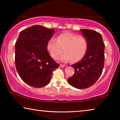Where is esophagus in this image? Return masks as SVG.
Returning <instances> with one entry per match:
<instances>
[{"instance_id":"obj_1","label":"esophagus","mask_w":120,"mask_h":120,"mask_svg":"<svg viewBox=\"0 0 120 120\" xmlns=\"http://www.w3.org/2000/svg\"><path fill=\"white\" fill-rule=\"evenodd\" d=\"M60 67H61V68H64V67L65 65H64V64H60Z\"/></svg>"}]
</instances>
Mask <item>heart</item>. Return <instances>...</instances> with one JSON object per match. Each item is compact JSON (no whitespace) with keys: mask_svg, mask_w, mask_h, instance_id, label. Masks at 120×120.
<instances>
[{"mask_svg":"<svg viewBox=\"0 0 120 120\" xmlns=\"http://www.w3.org/2000/svg\"><path fill=\"white\" fill-rule=\"evenodd\" d=\"M47 49L51 56L57 59L59 56L65 52L60 58V61L73 62L79 61L83 58L87 49L86 39L71 33H64L57 37L56 39L52 38L47 43Z\"/></svg>","mask_w":120,"mask_h":120,"instance_id":"obj_1","label":"heart"}]
</instances>
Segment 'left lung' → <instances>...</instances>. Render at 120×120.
I'll list each match as a JSON object with an SVG mask.
<instances>
[{
	"label": "left lung",
	"instance_id": "obj_1",
	"mask_svg": "<svg viewBox=\"0 0 120 120\" xmlns=\"http://www.w3.org/2000/svg\"><path fill=\"white\" fill-rule=\"evenodd\" d=\"M80 30L87 42V49L82 59L71 65L75 73L68 82L74 87L84 89L94 85L102 73L105 45L98 32L90 29Z\"/></svg>",
	"mask_w": 120,
	"mask_h": 120
}]
</instances>
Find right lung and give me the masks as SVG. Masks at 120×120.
<instances>
[{
	"mask_svg": "<svg viewBox=\"0 0 120 120\" xmlns=\"http://www.w3.org/2000/svg\"><path fill=\"white\" fill-rule=\"evenodd\" d=\"M54 33L55 29L35 25L19 33L15 44L16 68L21 79L29 86H46L52 71L60 67L47 49V42Z\"/></svg>",
	"mask_w": 120,
	"mask_h": 120,
	"instance_id": "add662e5",
	"label": "right lung"
}]
</instances>
